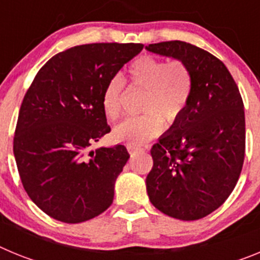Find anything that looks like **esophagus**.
Here are the masks:
<instances>
[{
	"instance_id": "obj_1",
	"label": "esophagus",
	"mask_w": 260,
	"mask_h": 260,
	"mask_svg": "<svg viewBox=\"0 0 260 260\" xmlns=\"http://www.w3.org/2000/svg\"><path fill=\"white\" fill-rule=\"evenodd\" d=\"M127 151L130 155H134V153L139 152V151H142V148H137V147H132V146H127Z\"/></svg>"
}]
</instances>
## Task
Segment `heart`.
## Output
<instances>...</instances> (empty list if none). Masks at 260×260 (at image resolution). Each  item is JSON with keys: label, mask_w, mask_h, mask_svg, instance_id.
<instances>
[{"label": "heart", "mask_w": 260, "mask_h": 260, "mask_svg": "<svg viewBox=\"0 0 260 260\" xmlns=\"http://www.w3.org/2000/svg\"><path fill=\"white\" fill-rule=\"evenodd\" d=\"M127 82L133 88L146 91L143 112L147 113L119 123L113 135L119 143L139 147L162 132V118L171 125L181 118L191 98L192 75L180 59L167 62L153 56H142L127 68ZM123 87L119 77L110 78L104 87L102 105L110 121L121 116Z\"/></svg>", "instance_id": "obj_1"}]
</instances>
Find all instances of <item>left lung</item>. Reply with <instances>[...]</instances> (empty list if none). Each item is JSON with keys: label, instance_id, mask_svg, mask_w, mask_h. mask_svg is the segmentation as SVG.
I'll return each mask as SVG.
<instances>
[{"label": "left lung", "instance_id": "left-lung-1", "mask_svg": "<svg viewBox=\"0 0 260 260\" xmlns=\"http://www.w3.org/2000/svg\"><path fill=\"white\" fill-rule=\"evenodd\" d=\"M146 49L180 59L192 75L185 112L151 148L147 192L165 215L199 220L228 199L240 178L246 138L242 98L226 66L207 50L180 40Z\"/></svg>", "mask_w": 260, "mask_h": 260}]
</instances>
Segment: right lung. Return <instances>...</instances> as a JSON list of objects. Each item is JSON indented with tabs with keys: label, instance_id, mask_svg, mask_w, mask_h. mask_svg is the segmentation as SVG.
<instances>
[{
	"label": "right lung",
	"instance_id": "1",
	"mask_svg": "<svg viewBox=\"0 0 260 260\" xmlns=\"http://www.w3.org/2000/svg\"><path fill=\"white\" fill-rule=\"evenodd\" d=\"M143 44L95 43L53 56L27 89L14 135V156L31 201L68 224L93 219L109 207L126 147L89 151L110 132L102 105L110 78Z\"/></svg>",
	"mask_w": 260,
	"mask_h": 260
}]
</instances>
